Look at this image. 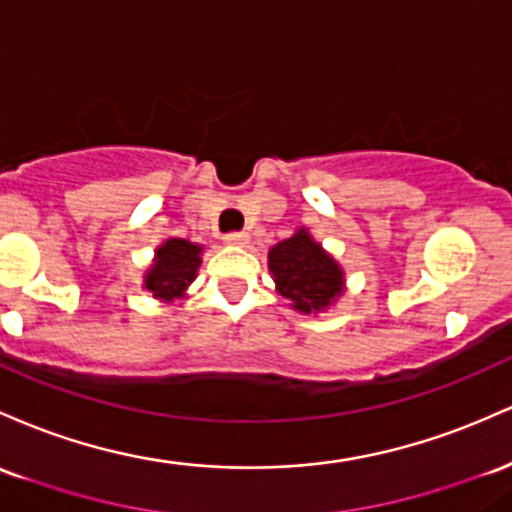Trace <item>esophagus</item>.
I'll return each instance as SVG.
<instances>
[{
    "label": "esophagus",
    "instance_id": "1",
    "mask_svg": "<svg viewBox=\"0 0 512 512\" xmlns=\"http://www.w3.org/2000/svg\"><path fill=\"white\" fill-rule=\"evenodd\" d=\"M225 244L246 246V244H249V234H246V232H229V234H225Z\"/></svg>",
    "mask_w": 512,
    "mask_h": 512
}]
</instances>
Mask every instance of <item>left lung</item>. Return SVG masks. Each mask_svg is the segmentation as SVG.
<instances>
[{
  "label": "left lung",
  "instance_id": "1",
  "mask_svg": "<svg viewBox=\"0 0 512 512\" xmlns=\"http://www.w3.org/2000/svg\"><path fill=\"white\" fill-rule=\"evenodd\" d=\"M278 292L300 312H319L341 295L343 273L304 229L268 251Z\"/></svg>",
  "mask_w": 512,
  "mask_h": 512
}]
</instances>
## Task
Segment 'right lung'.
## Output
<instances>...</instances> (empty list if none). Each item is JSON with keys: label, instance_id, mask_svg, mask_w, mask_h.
Listing matches in <instances>:
<instances>
[{"label": "right lung", "instance_id": "right-lung-1", "mask_svg": "<svg viewBox=\"0 0 512 512\" xmlns=\"http://www.w3.org/2000/svg\"><path fill=\"white\" fill-rule=\"evenodd\" d=\"M200 246L186 239H169L157 249L154 266L149 268L145 285L154 297L171 300L183 295L188 283H193L195 271L200 266Z\"/></svg>", "mask_w": 512, "mask_h": 512}]
</instances>
